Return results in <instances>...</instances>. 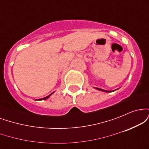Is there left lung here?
I'll use <instances>...</instances> for the list:
<instances>
[{
  "mask_svg": "<svg viewBox=\"0 0 149 149\" xmlns=\"http://www.w3.org/2000/svg\"><path fill=\"white\" fill-rule=\"evenodd\" d=\"M97 90H101V91H103V92H113V91H109V90H102V89H100V88H96Z\"/></svg>",
  "mask_w": 149,
  "mask_h": 149,
  "instance_id": "1",
  "label": "left lung"
}]
</instances>
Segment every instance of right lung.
I'll return each mask as SVG.
<instances>
[{"label": "right lung", "mask_w": 149, "mask_h": 149, "mask_svg": "<svg viewBox=\"0 0 149 149\" xmlns=\"http://www.w3.org/2000/svg\"><path fill=\"white\" fill-rule=\"evenodd\" d=\"M52 94H53V92H52V94H50V95H48V96H47V97H44V98H42V99H40V100H46V99H47V98H49V97H50L51 96V95H52Z\"/></svg>", "instance_id": "obj_1"}]
</instances>
